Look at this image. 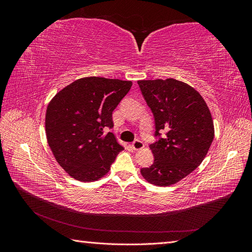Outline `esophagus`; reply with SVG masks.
I'll return each instance as SVG.
<instances>
[{
    "instance_id": "obj_1",
    "label": "esophagus",
    "mask_w": 252,
    "mask_h": 252,
    "mask_svg": "<svg viewBox=\"0 0 252 252\" xmlns=\"http://www.w3.org/2000/svg\"><path fill=\"white\" fill-rule=\"evenodd\" d=\"M132 148L134 149V150H140V149H142L143 147H144V143L142 142V141H140V140H135L133 143H132Z\"/></svg>"
}]
</instances>
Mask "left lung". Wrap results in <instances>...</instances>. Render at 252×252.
I'll return each mask as SVG.
<instances>
[{
	"mask_svg": "<svg viewBox=\"0 0 252 252\" xmlns=\"http://www.w3.org/2000/svg\"><path fill=\"white\" fill-rule=\"evenodd\" d=\"M138 84L154 114L157 139L149 145L154 164L141 173L157 186L175 184L207 155L215 136L211 113L202 95L186 83L167 79Z\"/></svg>",
	"mask_w": 252,
	"mask_h": 252,
	"instance_id": "left-lung-1",
	"label": "left lung"
}]
</instances>
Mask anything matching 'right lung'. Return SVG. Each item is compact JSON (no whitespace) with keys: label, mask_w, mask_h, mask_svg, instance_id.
<instances>
[{"label":"right lung","mask_w":252,"mask_h":252,"mask_svg":"<svg viewBox=\"0 0 252 252\" xmlns=\"http://www.w3.org/2000/svg\"><path fill=\"white\" fill-rule=\"evenodd\" d=\"M130 81L83 78L63 88L49 103L45 127L61 167L81 182L107 173L124 148L112 132V111L130 90Z\"/></svg>","instance_id":"right-lung-1"}]
</instances>
